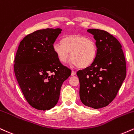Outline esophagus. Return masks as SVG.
Segmentation results:
<instances>
[{
  "label": "esophagus",
  "mask_w": 134,
  "mask_h": 134,
  "mask_svg": "<svg viewBox=\"0 0 134 134\" xmlns=\"http://www.w3.org/2000/svg\"><path fill=\"white\" fill-rule=\"evenodd\" d=\"M76 75V71H71V76H75V75Z\"/></svg>",
  "instance_id": "34e87169"
}]
</instances>
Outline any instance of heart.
I'll return each instance as SVG.
<instances>
[{
	"mask_svg": "<svg viewBox=\"0 0 134 134\" xmlns=\"http://www.w3.org/2000/svg\"><path fill=\"white\" fill-rule=\"evenodd\" d=\"M61 42L53 45L54 53L61 63H66L71 56L74 65L86 68L95 61L97 49L92 39L80 34H72L64 37Z\"/></svg>",
	"mask_w": 134,
	"mask_h": 134,
	"instance_id": "1",
	"label": "heart"
}]
</instances>
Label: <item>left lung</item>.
<instances>
[{
    "label": "left lung",
    "instance_id": "left-lung-1",
    "mask_svg": "<svg viewBox=\"0 0 134 134\" xmlns=\"http://www.w3.org/2000/svg\"><path fill=\"white\" fill-rule=\"evenodd\" d=\"M97 51L93 63L77 72L80 97L86 106L97 109L107 106L115 98L126 76V63L122 45L103 30L90 29Z\"/></svg>",
    "mask_w": 134,
    "mask_h": 134
}]
</instances>
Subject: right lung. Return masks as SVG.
Instances as JSON below:
<instances>
[{
	"mask_svg": "<svg viewBox=\"0 0 134 134\" xmlns=\"http://www.w3.org/2000/svg\"><path fill=\"white\" fill-rule=\"evenodd\" d=\"M62 29L38 30L21 41L14 59V73L31 106L48 110L57 104L63 83L71 71L58 60L53 44Z\"/></svg>",
	"mask_w": 134,
	"mask_h": 134,
	"instance_id": "add662e5",
	"label": "right lung"
}]
</instances>
